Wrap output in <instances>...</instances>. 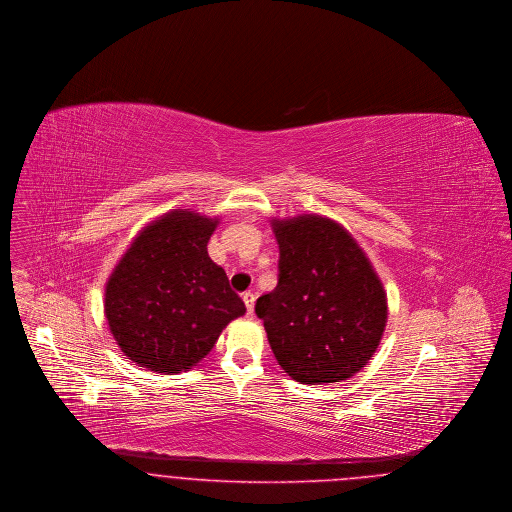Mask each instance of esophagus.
I'll return each instance as SVG.
<instances>
[{
    "label": "esophagus",
    "mask_w": 512,
    "mask_h": 512,
    "mask_svg": "<svg viewBox=\"0 0 512 512\" xmlns=\"http://www.w3.org/2000/svg\"><path fill=\"white\" fill-rule=\"evenodd\" d=\"M241 298H243V303H245V307H247V313H249V315H253V307H255V296H253L251 292H245Z\"/></svg>",
    "instance_id": "esophagus-1"
}]
</instances>
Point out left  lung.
Returning <instances> with one entry per match:
<instances>
[{
	"instance_id": "left-lung-1",
	"label": "left lung",
	"mask_w": 512,
	"mask_h": 512,
	"mask_svg": "<svg viewBox=\"0 0 512 512\" xmlns=\"http://www.w3.org/2000/svg\"><path fill=\"white\" fill-rule=\"evenodd\" d=\"M278 284L261 296L278 365L298 383L350 379L367 365L387 327V294L352 234L327 216L272 220Z\"/></svg>"
}]
</instances>
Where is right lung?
Listing matches in <instances>:
<instances>
[{
	"instance_id": "1",
	"label": "right lung",
	"mask_w": 512,
	"mask_h": 512,
	"mask_svg": "<svg viewBox=\"0 0 512 512\" xmlns=\"http://www.w3.org/2000/svg\"><path fill=\"white\" fill-rule=\"evenodd\" d=\"M216 224L189 209L166 212L123 253L106 282L104 313L127 360L158 373L187 371L245 313L207 251Z\"/></svg>"
}]
</instances>
